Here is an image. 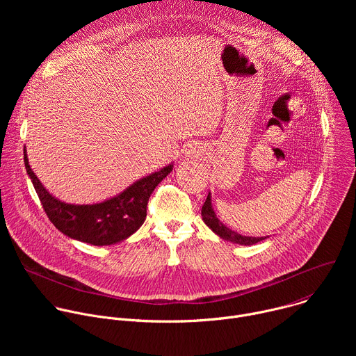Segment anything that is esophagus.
Returning <instances> with one entry per match:
<instances>
[{"label":"esophagus","instance_id":"esophagus-1","mask_svg":"<svg viewBox=\"0 0 356 356\" xmlns=\"http://www.w3.org/2000/svg\"><path fill=\"white\" fill-rule=\"evenodd\" d=\"M193 155H195V152H194L193 147L188 149V150H186V156H187V158H190V156H193Z\"/></svg>","mask_w":356,"mask_h":356}]
</instances>
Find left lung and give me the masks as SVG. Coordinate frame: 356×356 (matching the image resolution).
Returning <instances> with one entry per match:
<instances>
[{"label": "left lung", "instance_id": "obj_1", "mask_svg": "<svg viewBox=\"0 0 356 356\" xmlns=\"http://www.w3.org/2000/svg\"><path fill=\"white\" fill-rule=\"evenodd\" d=\"M201 218L202 221H204V224L214 232L217 234L220 238L225 239V241H229L232 243H238V245H245V246H249V245H255L264 239H266L268 236H245V235H241L235 231H232L231 228H228L227 225H224L214 209H213V202H211V193H209L207 195V200L204 202V206H202L201 209Z\"/></svg>", "mask_w": 356, "mask_h": 356}]
</instances>
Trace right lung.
<instances>
[{
	"instance_id": "1",
	"label": "right lung",
	"mask_w": 356,
	"mask_h": 356,
	"mask_svg": "<svg viewBox=\"0 0 356 356\" xmlns=\"http://www.w3.org/2000/svg\"><path fill=\"white\" fill-rule=\"evenodd\" d=\"M24 162L49 220L66 236L95 246L114 245L135 234L146 220L152 191L173 170V163H169L111 198L94 204H70L43 187L29 166L26 149H24Z\"/></svg>"
}]
</instances>
